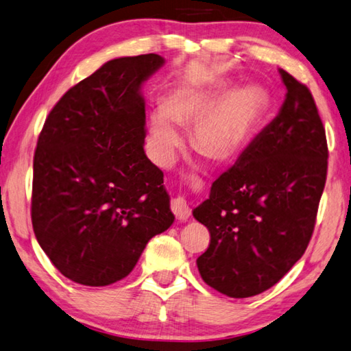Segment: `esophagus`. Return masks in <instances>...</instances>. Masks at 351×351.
Returning a JSON list of instances; mask_svg holds the SVG:
<instances>
[{
  "instance_id": "esophagus-1",
  "label": "esophagus",
  "mask_w": 351,
  "mask_h": 351,
  "mask_svg": "<svg viewBox=\"0 0 351 351\" xmlns=\"http://www.w3.org/2000/svg\"><path fill=\"white\" fill-rule=\"evenodd\" d=\"M171 208H172V213L176 215V217L179 221H186L189 215H191V211H189V206L186 204V200L183 197H177L172 200L171 204Z\"/></svg>"
}]
</instances>
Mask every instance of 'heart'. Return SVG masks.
Here are the masks:
<instances>
[{"instance_id":"heart-1","label":"heart","mask_w":351,"mask_h":351,"mask_svg":"<svg viewBox=\"0 0 351 351\" xmlns=\"http://www.w3.org/2000/svg\"><path fill=\"white\" fill-rule=\"evenodd\" d=\"M232 87L227 79L171 91L165 106L154 108L149 149L155 162L168 166L183 141L180 128H193V141L208 157L230 160L250 141L264 112L261 91L252 85Z\"/></svg>"}]
</instances>
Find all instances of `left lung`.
Here are the masks:
<instances>
[{"label":"left lung","instance_id":"8db88e82","mask_svg":"<svg viewBox=\"0 0 351 351\" xmlns=\"http://www.w3.org/2000/svg\"><path fill=\"white\" fill-rule=\"evenodd\" d=\"M280 74L288 91L278 114L193 211L211 237L196 261L200 277L233 298L272 288L300 260L325 188L328 146L314 97Z\"/></svg>","mask_w":351,"mask_h":351}]
</instances>
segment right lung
<instances>
[{
  "instance_id": "1",
  "label": "right lung",
  "mask_w": 351,
  "mask_h": 351,
  "mask_svg": "<svg viewBox=\"0 0 351 351\" xmlns=\"http://www.w3.org/2000/svg\"><path fill=\"white\" fill-rule=\"evenodd\" d=\"M158 54L119 57L53 107L34 154L32 227L74 283L107 286L132 272L149 239L174 222L163 172L145 154L141 85Z\"/></svg>"
}]
</instances>
